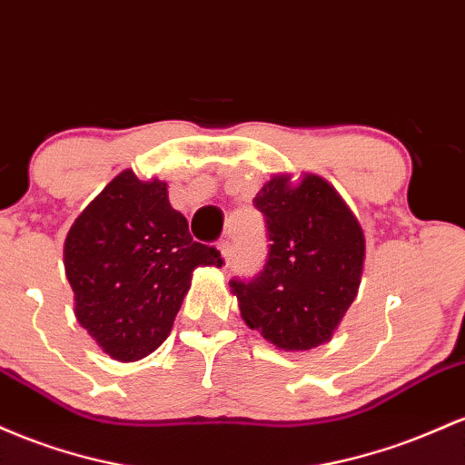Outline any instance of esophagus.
<instances>
[{
  "label": "esophagus",
  "mask_w": 465,
  "mask_h": 465,
  "mask_svg": "<svg viewBox=\"0 0 465 465\" xmlns=\"http://www.w3.org/2000/svg\"><path fill=\"white\" fill-rule=\"evenodd\" d=\"M219 252H222V257H223V261H231V257H232V243L228 242V239H223V242H219Z\"/></svg>",
  "instance_id": "esophagus-1"
}]
</instances>
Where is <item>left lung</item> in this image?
<instances>
[{
    "label": "left lung",
    "mask_w": 465,
    "mask_h": 465,
    "mask_svg": "<svg viewBox=\"0 0 465 465\" xmlns=\"http://www.w3.org/2000/svg\"><path fill=\"white\" fill-rule=\"evenodd\" d=\"M270 252L252 281H231L250 330L283 351L331 341L356 299L364 268L360 222L327 180L274 175L254 197Z\"/></svg>",
    "instance_id": "left-lung-1"
}]
</instances>
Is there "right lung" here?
I'll return each instance as SVG.
<instances>
[{"mask_svg": "<svg viewBox=\"0 0 465 465\" xmlns=\"http://www.w3.org/2000/svg\"><path fill=\"white\" fill-rule=\"evenodd\" d=\"M222 263L215 248L193 242L186 217L169 204L166 182H143L132 169L85 206L64 246L76 321L120 362L163 345L193 270Z\"/></svg>", "mask_w": 465, "mask_h": 465, "instance_id": "add662e5", "label": "right lung"}]
</instances>
